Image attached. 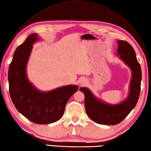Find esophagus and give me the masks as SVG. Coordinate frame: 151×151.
Wrapping results in <instances>:
<instances>
[{"mask_svg":"<svg viewBox=\"0 0 151 151\" xmlns=\"http://www.w3.org/2000/svg\"><path fill=\"white\" fill-rule=\"evenodd\" d=\"M84 83H86V79L81 78L79 80V84H83Z\"/></svg>","mask_w":151,"mask_h":151,"instance_id":"obj_1","label":"esophagus"}]
</instances>
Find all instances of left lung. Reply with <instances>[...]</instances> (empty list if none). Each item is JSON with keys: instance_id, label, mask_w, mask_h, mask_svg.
Masks as SVG:
<instances>
[{"instance_id": "obj_1", "label": "left lung", "mask_w": 151, "mask_h": 151, "mask_svg": "<svg viewBox=\"0 0 151 151\" xmlns=\"http://www.w3.org/2000/svg\"><path fill=\"white\" fill-rule=\"evenodd\" d=\"M116 55L132 71L128 97L117 104H110L94 96L89 88H80L84 94L86 114L94 122L104 125H116L125 119L134 109L139 97L141 69L133 47L124 40H118Z\"/></svg>"}]
</instances>
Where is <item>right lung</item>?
I'll return each mask as SVG.
<instances>
[{
  "label": "right lung",
  "instance_id": "right-lung-1",
  "mask_svg": "<svg viewBox=\"0 0 151 151\" xmlns=\"http://www.w3.org/2000/svg\"><path fill=\"white\" fill-rule=\"evenodd\" d=\"M40 40L37 33L26 38L15 51L9 67V91L16 109L31 122L48 124L60 120L63 115L68 100L76 91L77 85H67L44 91L29 81L27 65L32 44Z\"/></svg>",
  "mask_w": 151,
  "mask_h": 151
}]
</instances>
